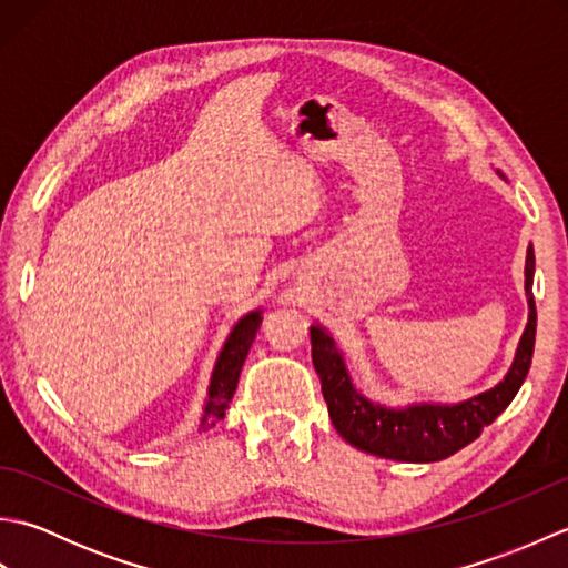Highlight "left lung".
Returning a JSON list of instances; mask_svg holds the SVG:
<instances>
[{"mask_svg":"<svg viewBox=\"0 0 568 568\" xmlns=\"http://www.w3.org/2000/svg\"><path fill=\"white\" fill-rule=\"evenodd\" d=\"M535 281V248H527L525 263V293L529 305V320L525 334L517 346L513 366L496 388L480 393L470 400L458 405H409L405 409H390L371 403L361 395L352 378L344 358L336 348L329 332L312 324V364L320 373L322 395L327 400L332 425L342 437L361 452L376 454L383 458L409 464H429L464 449L466 444L480 437L513 397L520 390L527 378L529 364H532L535 334H537V307L532 295Z\"/></svg>","mask_w":568,"mask_h":568,"instance_id":"obj_1","label":"left lung"}]
</instances>
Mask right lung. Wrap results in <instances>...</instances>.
I'll use <instances>...</instances> for the list:
<instances>
[{
	"mask_svg": "<svg viewBox=\"0 0 568 568\" xmlns=\"http://www.w3.org/2000/svg\"><path fill=\"white\" fill-rule=\"evenodd\" d=\"M261 327V310L248 312L246 317H241L236 322V327L229 334V339L222 348L220 358H216L214 371H212V381H210V397L207 405H204V415L200 427H212L214 422H220L226 413L229 403L236 393V383L241 376V366L248 356V348L256 339V332Z\"/></svg>",
	"mask_w": 568,
	"mask_h": 568,
	"instance_id": "right-lung-1",
	"label": "right lung"
}]
</instances>
